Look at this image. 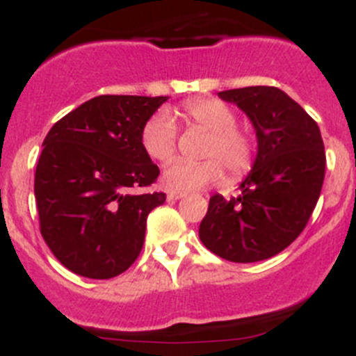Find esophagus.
Here are the masks:
<instances>
[{
	"label": "esophagus",
	"instance_id": "1",
	"mask_svg": "<svg viewBox=\"0 0 356 356\" xmlns=\"http://www.w3.org/2000/svg\"><path fill=\"white\" fill-rule=\"evenodd\" d=\"M185 195V193L183 192H175V190H171V192H168V200H178V199H181V197Z\"/></svg>",
	"mask_w": 356,
	"mask_h": 356
}]
</instances>
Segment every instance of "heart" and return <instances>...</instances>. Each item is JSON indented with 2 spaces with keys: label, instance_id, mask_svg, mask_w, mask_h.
<instances>
[{
  "label": "heart",
  "instance_id": "1",
  "mask_svg": "<svg viewBox=\"0 0 356 356\" xmlns=\"http://www.w3.org/2000/svg\"><path fill=\"white\" fill-rule=\"evenodd\" d=\"M188 122L209 131L204 161L175 159L163 171V185L175 192H190L213 185L223 177V164L232 175H242L252 163V140L248 131L235 126V112L216 98H199L183 105ZM142 147L154 161L170 159L177 149V126L168 111L147 119L142 128Z\"/></svg>",
  "mask_w": 356,
  "mask_h": 356
}]
</instances>
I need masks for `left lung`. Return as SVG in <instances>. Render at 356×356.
Returning a JSON list of instances; mask_svg holds the SVG:
<instances>
[{"label":"left lung","instance_id":"obj_1","mask_svg":"<svg viewBox=\"0 0 356 356\" xmlns=\"http://www.w3.org/2000/svg\"><path fill=\"white\" fill-rule=\"evenodd\" d=\"M251 121L258 152L230 200L216 193L200 221L211 252L234 263L279 254L308 223L325 177V152L316 122L282 90L249 86L220 91Z\"/></svg>","mask_w":356,"mask_h":356}]
</instances>
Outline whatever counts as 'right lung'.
<instances>
[{
  "instance_id": "add662e5",
  "label": "right lung",
  "mask_w": 356,
  "mask_h": 356,
  "mask_svg": "<svg viewBox=\"0 0 356 356\" xmlns=\"http://www.w3.org/2000/svg\"><path fill=\"white\" fill-rule=\"evenodd\" d=\"M170 97L100 95L47 135L34 195L41 235L55 258L88 279H112L138 258L147 216L166 193H135L159 177L142 128Z\"/></svg>"
}]
</instances>
